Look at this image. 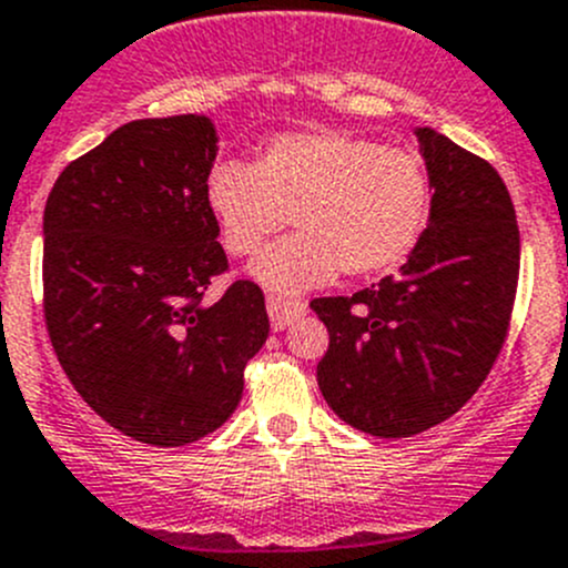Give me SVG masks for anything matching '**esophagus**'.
Returning <instances> with one entry per match:
<instances>
[{
    "label": "esophagus",
    "instance_id": "esophagus-1",
    "mask_svg": "<svg viewBox=\"0 0 568 568\" xmlns=\"http://www.w3.org/2000/svg\"><path fill=\"white\" fill-rule=\"evenodd\" d=\"M267 312H270V323H273V332H284L290 323L306 315V304L304 301L281 298V295H267Z\"/></svg>",
    "mask_w": 568,
    "mask_h": 568
}]
</instances>
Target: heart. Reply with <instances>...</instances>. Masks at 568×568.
Wrapping results in <instances>:
<instances>
[{"mask_svg":"<svg viewBox=\"0 0 568 568\" xmlns=\"http://www.w3.org/2000/svg\"><path fill=\"white\" fill-rule=\"evenodd\" d=\"M206 203L231 256H251L293 217L253 275L278 293L321 287L343 270L374 278L407 262L432 217V178L415 150L345 131L270 139L256 164L220 161Z\"/></svg>","mask_w":568,"mask_h":568,"instance_id":"1","label":"heart"}]
</instances>
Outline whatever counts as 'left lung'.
<instances>
[{"label": "left lung", "mask_w": 568, "mask_h": 568, "mask_svg": "<svg viewBox=\"0 0 568 568\" xmlns=\"http://www.w3.org/2000/svg\"><path fill=\"white\" fill-rule=\"evenodd\" d=\"M432 217L396 275L312 310L328 328L317 385L374 437H413L452 418L494 368L518 284L516 212L499 172L418 128Z\"/></svg>", "instance_id": "8db88e82"}]
</instances>
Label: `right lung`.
I'll list each match as a JSON object with an SVG mask.
<instances>
[{
  "mask_svg": "<svg viewBox=\"0 0 568 568\" xmlns=\"http://www.w3.org/2000/svg\"><path fill=\"white\" fill-rule=\"evenodd\" d=\"M212 119H136L58 175L44 209V321L63 374L102 420L186 446L231 418L270 332L264 295L234 281L206 203Z\"/></svg>",
  "mask_w": 568,
  "mask_h": 568,
  "instance_id": "obj_1",
  "label": "right lung"
}]
</instances>
